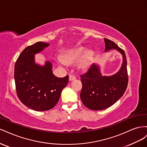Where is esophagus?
<instances>
[{"instance_id": "34e87169", "label": "esophagus", "mask_w": 147, "mask_h": 147, "mask_svg": "<svg viewBox=\"0 0 147 147\" xmlns=\"http://www.w3.org/2000/svg\"><path fill=\"white\" fill-rule=\"evenodd\" d=\"M75 79H76V77H75L74 75H72V74L69 75V80L70 81H73Z\"/></svg>"}]
</instances>
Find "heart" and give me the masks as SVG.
<instances>
[{"label":"heart","mask_w":147,"mask_h":147,"mask_svg":"<svg viewBox=\"0 0 147 147\" xmlns=\"http://www.w3.org/2000/svg\"><path fill=\"white\" fill-rule=\"evenodd\" d=\"M84 53L83 48H78L77 50L74 51H71L67 53H66L64 56V59L62 58H58L57 60L61 64L64 65L66 64V63H72L79 61L82 58L83 54ZM92 58V55L91 53H88V54L84 57V58L82 60L80 63V67L81 68H85L90 64L91 60Z\"/></svg>","instance_id":"1"}]
</instances>
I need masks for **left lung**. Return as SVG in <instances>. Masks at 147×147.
I'll list each match as a JSON object with an SVG mask.
<instances>
[{"mask_svg":"<svg viewBox=\"0 0 147 147\" xmlns=\"http://www.w3.org/2000/svg\"><path fill=\"white\" fill-rule=\"evenodd\" d=\"M105 51L117 50L123 56V64L118 72L112 76H102L99 67L92 64L82 75L80 98L84 106L93 110H104L114 104L124 94L127 86L128 75L125 53L116 43L104 38Z\"/></svg>","mask_w":147,"mask_h":147,"instance_id":"obj_1","label":"left lung"}]
</instances>
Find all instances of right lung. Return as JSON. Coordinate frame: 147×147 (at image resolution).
<instances>
[{"label": "right lung", "mask_w": 147, "mask_h": 147, "mask_svg": "<svg viewBox=\"0 0 147 147\" xmlns=\"http://www.w3.org/2000/svg\"><path fill=\"white\" fill-rule=\"evenodd\" d=\"M49 45L50 43L38 42L28 46L15 64L17 96L24 105L35 111H47L54 107L69 82V75L58 78L53 74L50 62L46 61L43 66L35 63L34 55Z\"/></svg>", "instance_id": "1"}]
</instances>
